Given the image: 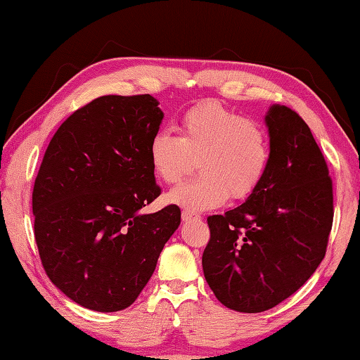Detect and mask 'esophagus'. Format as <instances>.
Wrapping results in <instances>:
<instances>
[{"label":"esophagus","mask_w":360,"mask_h":360,"mask_svg":"<svg viewBox=\"0 0 360 360\" xmlns=\"http://www.w3.org/2000/svg\"><path fill=\"white\" fill-rule=\"evenodd\" d=\"M181 217H182V221H184V222H187V221H192V219H195V221H200V219H202V216L197 214V212H193V211H188V210L182 211Z\"/></svg>","instance_id":"obj_1"}]
</instances>
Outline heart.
<instances>
[{
    "instance_id": "obj_1",
    "label": "heart",
    "mask_w": 360,
    "mask_h": 360,
    "mask_svg": "<svg viewBox=\"0 0 360 360\" xmlns=\"http://www.w3.org/2000/svg\"><path fill=\"white\" fill-rule=\"evenodd\" d=\"M149 163L158 179L173 184L198 155L200 176L181 182L167 193V202L181 208L205 211L225 200L251 195L264 179L270 162L266 133L254 120L217 101L187 109L181 136L158 130L148 146Z\"/></svg>"
}]
</instances>
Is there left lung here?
Here are the masks:
<instances>
[{"mask_svg": "<svg viewBox=\"0 0 360 360\" xmlns=\"http://www.w3.org/2000/svg\"><path fill=\"white\" fill-rule=\"evenodd\" d=\"M270 162L241 205L208 217L202 265L224 307L262 313L297 292L324 259L333 221L332 179L304 120L273 105L265 114Z\"/></svg>", "mask_w": 360, "mask_h": 360, "instance_id": "left-lung-1", "label": "left lung"}]
</instances>
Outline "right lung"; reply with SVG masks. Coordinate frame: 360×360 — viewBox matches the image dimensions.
<instances>
[{
    "label": "right lung",
    "mask_w": 360,
    "mask_h": 360,
    "mask_svg": "<svg viewBox=\"0 0 360 360\" xmlns=\"http://www.w3.org/2000/svg\"><path fill=\"white\" fill-rule=\"evenodd\" d=\"M150 95H106L77 109L47 146L33 188L34 238L51 281L84 308H129L181 224L141 210L160 195L148 146L163 119Z\"/></svg>",
    "instance_id": "obj_1"
}]
</instances>
